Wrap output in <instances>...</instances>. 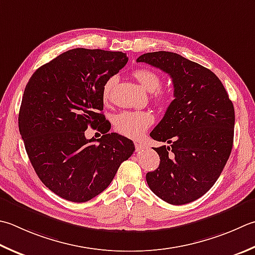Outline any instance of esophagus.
Wrapping results in <instances>:
<instances>
[{
	"mask_svg": "<svg viewBox=\"0 0 255 255\" xmlns=\"http://www.w3.org/2000/svg\"><path fill=\"white\" fill-rule=\"evenodd\" d=\"M134 147H136V150L137 151H140L141 149L144 148V144L142 142H139V141H134Z\"/></svg>",
	"mask_w": 255,
	"mask_h": 255,
	"instance_id": "esophagus-1",
	"label": "esophagus"
}]
</instances>
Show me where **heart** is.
Instances as JSON below:
<instances>
[{
	"instance_id": "obj_1",
	"label": "heart",
	"mask_w": 255,
	"mask_h": 255,
	"mask_svg": "<svg viewBox=\"0 0 255 255\" xmlns=\"http://www.w3.org/2000/svg\"><path fill=\"white\" fill-rule=\"evenodd\" d=\"M132 76L140 84V86L148 93H152V98L158 103L164 104L169 101V93L164 89H159L161 79L159 75L150 69L139 68L133 71ZM115 83V77H111L105 83L103 87V99L107 101L111 94L112 87ZM153 122V117L148 112L126 111L118 115L115 119V128L116 130L129 138L140 137L142 132L150 126Z\"/></svg>"
}]
</instances>
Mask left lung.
I'll return each instance as SVG.
<instances>
[{"instance_id": "obj_1", "label": "left lung", "mask_w": 255, "mask_h": 255, "mask_svg": "<svg viewBox=\"0 0 255 255\" xmlns=\"http://www.w3.org/2000/svg\"><path fill=\"white\" fill-rule=\"evenodd\" d=\"M139 63L161 69L172 79L174 99L150 137L166 142L153 148L160 157L148 172L151 191L180 206L210 190L233 146L234 107L217 75L202 65L171 52L142 54Z\"/></svg>"}]
</instances>
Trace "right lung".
I'll return each mask as SVG.
<instances>
[{
    "mask_svg": "<svg viewBox=\"0 0 255 255\" xmlns=\"http://www.w3.org/2000/svg\"><path fill=\"white\" fill-rule=\"evenodd\" d=\"M127 62L123 52L74 48L36 69L25 87L18 128L29 161L45 186L68 201L102 193L134 151L130 139L108 132L101 113L105 83ZM88 126L103 136L86 139Z\"/></svg>",
    "mask_w": 255,
    "mask_h": 255,
    "instance_id": "obj_1",
    "label": "right lung"
}]
</instances>
